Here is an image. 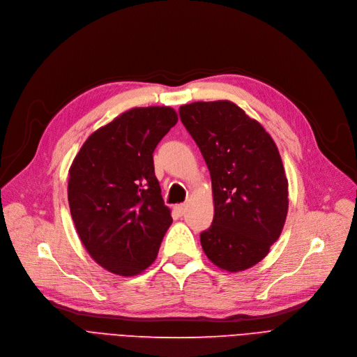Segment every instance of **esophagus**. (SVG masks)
Listing matches in <instances>:
<instances>
[{
  "mask_svg": "<svg viewBox=\"0 0 357 357\" xmlns=\"http://www.w3.org/2000/svg\"><path fill=\"white\" fill-rule=\"evenodd\" d=\"M174 209H175V212L178 213V215H183L185 212H186V204H179V205H175L174 206Z\"/></svg>",
  "mask_w": 357,
  "mask_h": 357,
  "instance_id": "obj_1",
  "label": "esophagus"
}]
</instances>
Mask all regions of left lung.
Listing matches in <instances>:
<instances>
[{
	"mask_svg": "<svg viewBox=\"0 0 357 357\" xmlns=\"http://www.w3.org/2000/svg\"><path fill=\"white\" fill-rule=\"evenodd\" d=\"M179 115L212 179L215 212L201 234L202 249L222 271H246L269 253L286 220L287 179L278 146L232 101L186 104Z\"/></svg>",
	"mask_w": 357,
	"mask_h": 357,
	"instance_id": "left-lung-1",
	"label": "left lung"
}]
</instances>
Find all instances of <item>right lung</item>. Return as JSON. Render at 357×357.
Wrapping results in <instances>:
<instances>
[{"mask_svg":"<svg viewBox=\"0 0 357 357\" xmlns=\"http://www.w3.org/2000/svg\"><path fill=\"white\" fill-rule=\"evenodd\" d=\"M176 122L171 107L125 111L92 132L73 160L68 204L77 234L111 273L148 269L172 223L152 153Z\"/></svg>","mask_w":357,"mask_h":357,"instance_id":"obj_1","label":"right lung"}]
</instances>
